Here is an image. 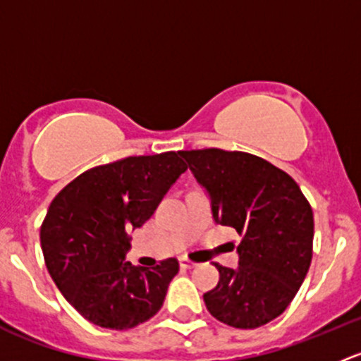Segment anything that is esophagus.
I'll use <instances>...</instances> for the list:
<instances>
[{"instance_id": "obj_1", "label": "esophagus", "mask_w": 361, "mask_h": 361, "mask_svg": "<svg viewBox=\"0 0 361 361\" xmlns=\"http://www.w3.org/2000/svg\"><path fill=\"white\" fill-rule=\"evenodd\" d=\"M180 265L183 269H192V267H195V262H192V260H188V258H180Z\"/></svg>"}]
</instances>
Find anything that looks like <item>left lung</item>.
<instances>
[{
    "label": "left lung",
    "instance_id": "1",
    "mask_svg": "<svg viewBox=\"0 0 361 361\" xmlns=\"http://www.w3.org/2000/svg\"><path fill=\"white\" fill-rule=\"evenodd\" d=\"M216 224L238 231L239 267L220 264L207 311L234 329H258L290 305L309 271L314 218L295 180L267 160L220 148L183 150Z\"/></svg>",
    "mask_w": 361,
    "mask_h": 361
}]
</instances>
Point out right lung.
I'll return each mask as SVG.
<instances>
[{
    "mask_svg": "<svg viewBox=\"0 0 361 361\" xmlns=\"http://www.w3.org/2000/svg\"><path fill=\"white\" fill-rule=\"evenodd\" d=\"M178 154L92 167L68 183L47 211L39 228L47 269L64 298L94 325L134 329L162 307L180 271L176 258L148 269L126 262V253L129 232L154 214L187 171Z\"/></svg>",
    "mask_w": 361,
    "mask_h": 361,
    "instance_id": "right-lung-1",
    "label": "right lung"
}]
</instances>
